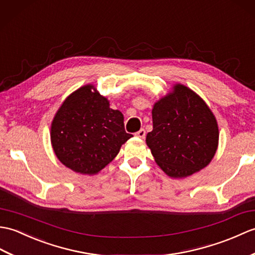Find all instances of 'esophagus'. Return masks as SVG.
<instances>
[{"mask_svg":"<svg viewBox=\"0 0 255 255\" xmlns=\"http://www.w3.org/2000/svg\"><path fill=\"white\" fill-rule=\"evenodd\" d=\"M145 135H146V132H145L144 128H140L138 132L135 133V136H137V137H139V138H144Z\"/></svg>","mask_w":255,"mask_h":255,"instance_id":"esophagus-1","label":"esophagus"}]
</instances>
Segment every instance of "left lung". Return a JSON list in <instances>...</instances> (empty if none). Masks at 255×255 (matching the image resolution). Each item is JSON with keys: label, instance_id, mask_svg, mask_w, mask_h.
I'll return each mask as SVG.
<instances>
[{"label": "left lung", "instance_id": "8db88e82", "mask_svg": "<svg viewBox=\"0 0 255 255\" xmlns=\"http://www.w3.org/2000/svg\"><path fill=\"white\" fill-rule=\"evenodd\" d=\"M152 131L146 144L161 170L182 179L199 172L216 154L217 120L199 95L182 84L156 101L151 110Z\"/></svg>", "mask_w": 255, "mask_h": 255}]
</instances>
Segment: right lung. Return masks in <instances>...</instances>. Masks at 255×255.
I'll return each instance as SVG.
<instances>
[{
    "label": "right lung",
    "mask_w": 255,
    "mask_h": 255,
    "mask_svg": "<svg viewBox=\"0 0 255 255\" xmlns=\"http://www.w3.org/2000/svg\"><path fill=\"white\" fill-rule=\"evenodd\" d=\"M124 117L93 84L67 96L51 123V145L58 159L77 173L94 175L110 163L133 135Z\"/></svg>",
    "instance_id": "1"
}]
</instances>
